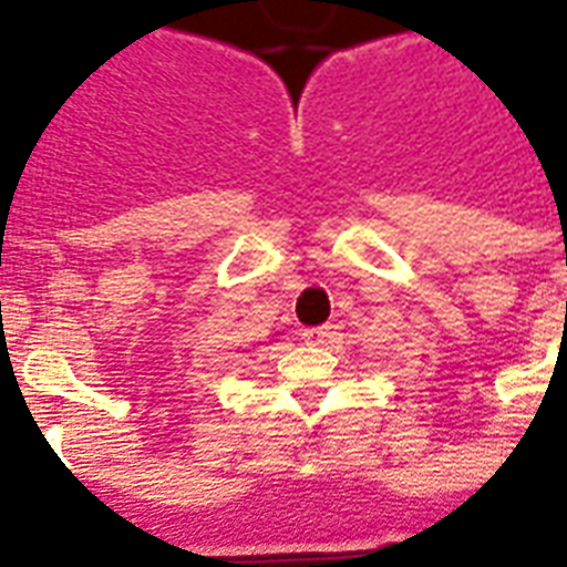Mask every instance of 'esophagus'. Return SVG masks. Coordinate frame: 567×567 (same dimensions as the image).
Segmentation results:
<instances>
[{"label": "esophagus", "mask_w": 567, "mask_h": 567, "mask_svg": "<svg viewBox=\"0 0 567 567\" xmlns=\"http://www.w3.org/2000/svg\"><path fill=\"white\" fill-rule=\"evenodd\" d=\"M329 338V326H315V329H302V340L308 347H320Z\"/></svg>", "instance_id": "1"}]
</instances>
